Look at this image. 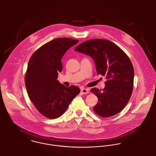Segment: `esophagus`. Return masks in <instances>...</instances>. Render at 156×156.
Masks as SVG:
<instances>
[{"instance_id":"obj_1","label":"esophagus","mask_w":156,"mask_h":156,"mask_svg":"<svg viewBox=\"0 0 156 156\" xmlns=\"http://www.w3.org/2000/svg\"><path fill=\"white\" fill-rule=\"evenodd\" d=\"M81 92L83 94H88V93H89V89H86V88L82 89L81 90Z\"/></svg>"}]
</instances>
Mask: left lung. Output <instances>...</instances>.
Masks as SVG:
<instances>
[{
	"label": "left lung",
	"instance_id": "obj_1",
	"mask_svg": "<svg viewBox=\"0 0 156 156\" xmlns=\"http://www.w3.org/2000/svg\"><path fill=\"white\" fill-rule=\"evenodd\" d=\"M74 51L89 55L96 64L98 74L105 76L107 79L104 89L90 90L98 98L94 111L105 118L120 112L133 90L134 71L128 57L114 42L104 39L83 42Z\"/></svg>",
	"mask_w": 156,
	"mask_h": 156
}]
</instances>
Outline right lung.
Returning a JSON list of instances; mask_svg holds the SVG:
<instances>
[{
    "label": "right lung",
    "instance_id": "right-lung-1",
    "mask_svg": "<svg viewBox=\"0 0 156 156\" xmlns=\"http://www.w3.org/2000/svg\"><path fill=\"white\" fill-rule=\"evenodd\" d=\"M78 42L68 38L54 39L38 49L28 62L25 79L27 93L39 112L48 118L60 116L80 92L77 86L67 87L57 80L63 55Z\"/></svg>",
    "mask_w": 156,
    "mask_h": 156
}]
</instances>
